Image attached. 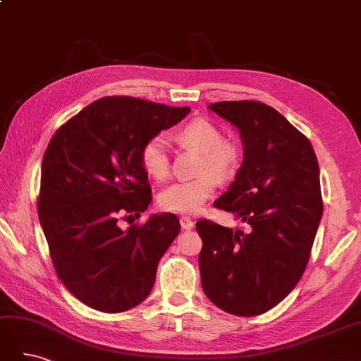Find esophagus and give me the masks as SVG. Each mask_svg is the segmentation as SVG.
<instances>
[{"label":"esophagus","mask_w":361,"mask_h":361,"mask_svg":"<svg viewBox=\"0 0 361 361\" xmlns=\"http://www.w3.org/2000/svg\"><path fill=\"white\" fill-rule=\"evenodd\" d=\"M180 227L185 228V231H190V228L194 227V221L190 216H180Z\"/></svg>","instance_id":"esophagus-1"}]
</instances>
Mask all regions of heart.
<instances>
[{
    "mask_svg": "<svg viewBox=\"0 0 361 361\" xmlns=\"http://www.w3.org/2000/svg\"><path fill=\"white\" fill-rule=\"evenodd\" d=\"M176 138L182 146L200 152L197 171L202 174L169 185L161 191L158 202L162 209L170 212L195 214L215 192V178L226 180L236 173L241 164V147L236 140L223 137L221 128L206 118H194L185 123ZM141 164L152 179L166 180L170 176L167 140L158 135L146 141L141 149Z\"/></svg>",
    "mask_w": 361,
    "mask_h": 361,
    "instance_id": "obj_1",
    "label": "heart"
}]
</instances>
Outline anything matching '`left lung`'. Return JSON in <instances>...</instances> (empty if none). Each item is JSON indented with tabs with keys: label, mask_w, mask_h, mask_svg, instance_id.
Here are the masks:
<instances>
[{
	"label": "left lung",
	"mask_w": 361,
	"mask_h": 361,
	"mask_svg": "<svg viewBox=\"0 0 361 361\" xmlns=\"http://www.w3.org/2000/svg\"><path fill=\"white\" fill-rule=\"evenodd\" d=\"M209 108L241 130L244 161L216 209L235 214L247 232L195 223L202 238V288L216 307L257 316L297 286L322 216L319 166L309 138L274 108L226 101Z\"/></svg>",
	"instance_id": "obj_1"
}]
</instances>
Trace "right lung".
<instances>
[{
	"label": "right lung",
	"mask_w": 361,
	"mask_h": 361,
	"mask_svg": "<svg viewBox=\"0 0 361 361\" xmlns=\"http://www.w3.org/2000/svg\"><path fill=\"white\" fill-rule=\"evenodd\" d=\"M133 96H105L52 135L42 161L39 220L52 265L89 307L118 313L145 301L158 262L180 232L174 214L118 227L152 202L141 149L190 113Z\"/></svg>",
	"instance_id": "obj_1"
}]
</instances>
